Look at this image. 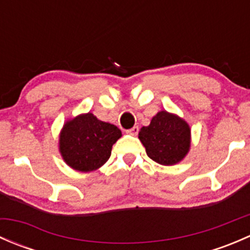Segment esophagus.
Segmentation results:
<instances>
[{
    "label": "esophagus",
    "mask_w": 250,
    "mask_h": 250,
    "mask_svg": "<svg viewBox=\"0 0 250 250\" xmlns=\"http://www.w3.org/2000/svg\"><path fill=\"white\" fill-rule=\"evenodd\" d=\"M125 132H127V134H130V135H138V133H139V127H138V125H134V127L125 130Z\"/></svg>",
    "instance_id": "1"
}]
</instances>
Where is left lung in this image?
<instances>
[{
	"instance_id": "1",
	"label": "left lung",
	"mask_w": 250,
	"mask_h": 250,
	"mask_svg": "<svg viewBox=\"0 0 250 250\" xmlns=\"http://www.w3.org/2000/svg\"><path fill=\"white\" fill-rule=\"evenodd\" d=\"M190 127L178 116L161 111L143 127L139 139L151 160L163 166L180 162L190 148Z\"/></svg>"
}]
</instances>
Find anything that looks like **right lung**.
Returning <instances> with one entry per match:
<instances>
[{
    "label": "right lung",
    "mask_w": 250,
    "mask_h": 250,
    "mask_svg": "<svg viewBox=\"0 0 250 250\" xmlns=\"http://www.w3.org/2000/svg\"><path fill=\"white\" fill-rule=\"evenodd\" d=\"M121 137L122 133L116 125L99 121L93 113L80 115L62 128L60 152L70 167L90 172L109 160L112 145Z\"/></svg>",
    "instance_id": "obj_1"
}]
</instances>
